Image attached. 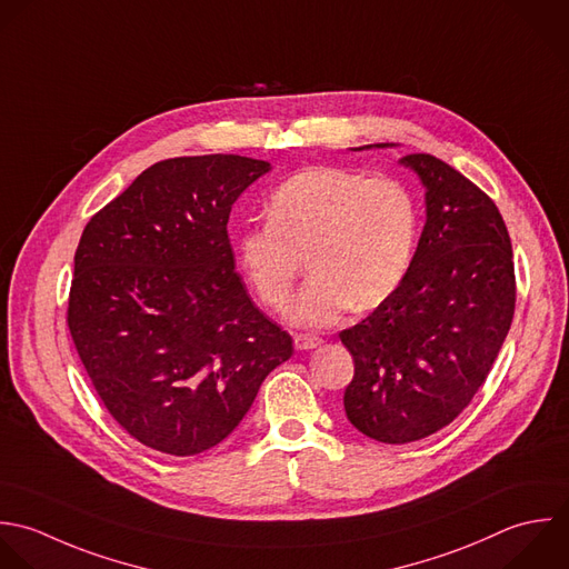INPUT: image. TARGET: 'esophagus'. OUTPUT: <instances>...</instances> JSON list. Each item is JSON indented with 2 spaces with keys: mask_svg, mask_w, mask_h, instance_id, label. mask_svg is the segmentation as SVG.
I'll return each instance as SVG.
<instances>
[{
  "mask_svg": "<svg viewBox=\"0 0 569 569\" xmlns=\"http://www.w3.org/2000/svg\"><path fill=\"white\" fill-rule=\"evenodd\" d=\"M323 343L321 337L317 335H295V348L297 350H315Z\"/></svg>",
  "mask_w": 569,
  "mask_h": 569,
  "instance_id": "34e87169",
  "label": "esophagus"
}]
</instances>
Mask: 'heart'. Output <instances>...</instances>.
Returning a JSON list of instances; mask_svg holds the SVG:
<instances>
[{"instance_id": "b5f03b06", "label": "heart", "mask_w": 569, "mask_h": 569, "mask_svg": "<svg viewBox=\"0 0 569 569\" xmlns=\"http://www.w3.org/2000/svg\"><path fill=\"white\" fill-rule=\"evenodd\" d=\"M266 226L239 237V263L263 306L281 310L301 272L310 279L288 310L297 326H330L355 306L372 310L403 281L417 239V208L403 183L337 166L283 181Z\"/></svg>"}]
</instances>
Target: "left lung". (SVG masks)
I'll return each instance as SVG.
<instances>
[{"instance_id": "left-lung-1", "label": "left lung", "mask_w": 569, "mask_h": 569, "mask_svg": "<svg viewBox=\"0 0 569 569\" xmlns=\"http://www.w3.org/2000/svg\"><path fill=\"white\" fill-rule=\"evenodd\" d=\"M401 163L426 186L417 252L399 288L339 332L355 359L343 395L348 421L392 446L439 432L470 406L517 303L512 241L497 203L432 154H406Z\"/></svg>"}]
</instances>
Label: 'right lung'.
<instances>
[{
	"label": "right lung",
	"instance_id": "obj_1",
	"mask_svg": "<svg viewBox=\"0 0 569 569\" xmlns=\"http://www.w3.org/2000/svg\"><path fill=\"white\" fill-rule=\"evenodd\" d=\"M268 170L241 154L166 159L81 232L72 343L110 417L157 452L221 443L295 352L252 303L228 239L232 203Z\"/></svg>",
	"mask_w": 569,
	"mask_h": 569
}]
</instances>
